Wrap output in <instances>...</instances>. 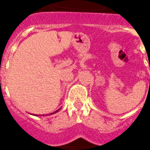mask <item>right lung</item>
Masks as SVG:
<instances>
[{"label": "right lung", "instance_id": "right-lung-1", "mask_svg": "<svg viewBox=\"0 0 150 150\" xmlns=\"http://www.w3.org/2000/svg\"><path fill=\"white\" fill-rule=\"evenodd\" d=\"M58 111H59V110H57V111H56V112H54V113L57 112H58ZM50 114H54V113H50Z\"/></svg>", "mask_w": 150, "mask_h": 150}]
</instances>
